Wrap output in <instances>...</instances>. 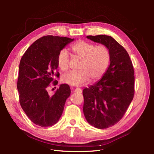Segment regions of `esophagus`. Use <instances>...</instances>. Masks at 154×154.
Here are the masks:
<instances>
[{"mask_svg": "<svg viewBox=\"0 0 154 154\" xmlns=\"http://www.w3.org/2000/svg\"><path fill=\"white\" fill-rule=\"evenodd\" d=\"M74 92H77V93H82V90L80 88H76L74 90Z\"/></svg>", "mask_w": 154, "mask_h": 154, "instance_id": "esophagus-1", "label": "esophagus"}]
</instances>
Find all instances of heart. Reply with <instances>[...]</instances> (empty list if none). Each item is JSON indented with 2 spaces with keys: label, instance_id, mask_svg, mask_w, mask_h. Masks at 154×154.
Returning <instances> with one entry per match:
<instances>
[{
  "label": "heart",
  "instance_id": "b5f03b06",
  "mask_svg": "<svg viewBox=\"0 0 154 154\" xmlns=\"http://www.w3.org/2000/svg\"><path fill=\"white\" fill-rule=\"evenodd\" d=\"M71 50L74 56L81 59L79 71L69 72L62 77L63 83L74 86H81L91 80L95 82L102 78L108 69L111 53L106 45L95 44L86 41H79L73 44ZM71 58L67 49L60 50L57 57L58 67L62 71L69 68Z\"/></svg>",
  "mask_w": 154,
  "mask_h": 154
}]
</instances>
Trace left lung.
Returning <instances> with one entry per match:
<instances>
[{
  "label": "left lung",
  "mask_w": 154,
  "mask_h": 154,
  "mask_svg": "<svg viewBox=\"0 0 154 154\" xmlns=\"http://www.w3.org/2000/svg\"><path fill=\"white\" fill-rule=\"evenodd\" d=\"M87 38L110 51V66L101 80L83 91V110L88 123L107 128L122 119L133 100L134 70L127 51L112 37L101 35Z\"/></svg>",
  "instance_id": "8db88e82"
}]
</instances>
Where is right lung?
<instances>
[{"label": "right lung", "instance_id": "add662e5", "mask_svg": "<svg viewBox=\"0 0 154 154\" xmlns=\"http://www.w3.org/2000/svg\"><path fill=\"white\" fill-rule=\"evenodd\" d=\"M74 38L47 35L36 40L20 60L17 89L22 109L32 123L48 127L57 123L71 89L62 84L52 96L47 91L51 83L56 85L58 77L57 57L60 50Z\"/></svg>", "mask_w": 154, "mask_h": 154}]
</instances>
